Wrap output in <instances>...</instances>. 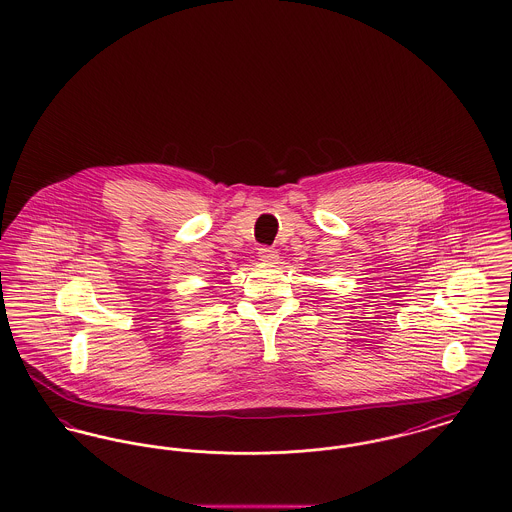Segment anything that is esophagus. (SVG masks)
<instances>
[{"label": "esophagus", "mask_w": 512, "mask_h": 512, "mask_svg": "<svg viewBox=\"0 0 512 512\" xmlns=\"http://www.w3.org/2000/svg\"><path fill=\"white\" fill-rule=\"evenodd\" d=\"M259 257H261V261H276L278 259V251L276 249H272V247H259Z\"/></svg>", "instance_id": "34e87169"}]
</instances>
